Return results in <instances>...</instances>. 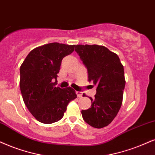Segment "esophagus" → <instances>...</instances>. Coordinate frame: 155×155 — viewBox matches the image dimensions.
Wrapping results in <instances>:
<instances>
[{
	"label": "esophagus",
	"instance_id": "esophagus-1",
	"mask_svg": "<svg viewBox=\"0 0 155 155\" xmlns=\"http://www.w3.org/2000/svg\"><path fill=\"white\" fill-rule=\"evenodd\" d=\"M76 94H77L78 98H81V97H83V93L80 92V91H76Z\"/></svg>",
	"mask_w": 155,
	"mask_h": 155
}]
</instances>
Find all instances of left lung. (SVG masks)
Wrapping results in <instances>:
<instances>
[{
	"instance_id": "1",
	"label": "left lung",
	"mask_w": 155,
	"mask_h": 155,
	"mask_svg": "<svg viewBox=\"0 0 155 155\" xmlns=\"http://www.w3.org/2000/svg\"><path fill=\"white\" fill-rule=\"evenodd\" d=\"M75 51L87 69V81L97 85L95 98H90L91 107L81 111L84 121L97 129L107 127L122 104L126 83L123 64L104 46L78 45Z\"/></svg>"
}]
</instances>
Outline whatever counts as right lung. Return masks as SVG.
<instances>
[{"label":"right lung","mask_w":155,"mask_h":155,"mask_svg":"<svg viewBox=\"0 0 155 155\" xmlns=\"http://www.w3.org/2000/svg\"><path fill=\"white\" fill-rule=\"evenodd\" d=\"M75 45L57 42L44 45L28 53L20 68V89L26 106L37 121H60L70 101L77 98L71 87H56L61 62Z\"/></svg>","instance_id":"obj_1"}]
</instances>
